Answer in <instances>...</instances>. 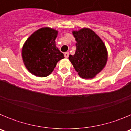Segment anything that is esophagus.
<instances>
[{"label": "esophagus", "mask_w": 131, "mask_h": 131, "mask_svg": "<svg viewBox=\"0 0 131 131\" xmlns=\"http://www.w3.org/2000/svg\"><path fill=\"white\" fill-rule=\"evenodd\" d=\"M64 56L66 58H68V56H69V52H65L64 53Z\"/></svg>", "instance_id": "obj_1"}]
</instances>
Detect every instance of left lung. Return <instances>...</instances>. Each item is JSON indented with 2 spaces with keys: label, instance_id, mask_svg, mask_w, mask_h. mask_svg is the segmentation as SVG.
I'll list each match as a JSON object with an SVG mask.
<instances>
[{
  "label": "left lung",
  "instance_id": "8db88e82",
  "mask_svg": "<svg viewBox=\"0 0 131 131\" xmlns=\"http://www.w3.org/2000/svg\"><path fill=\"white\" fill-rule=\"evenodd\" d=\"M76 52L69 60L78 75L83 79L95 77L106 66L107 50L100 37L92 29L83 28L73 31Z\"/></svg>",
  "mask_w": 131,
  "mask_h": 131
}]
</instances>
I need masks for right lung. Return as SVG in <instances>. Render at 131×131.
<instances>
[{"instance_id":"add662e5","label":"right lung","mask_w":131,"mask_h":131,"mask_svg":"<svg viewBox=\"0 0 131 131\" xmlns=\"http://www.w3.org/2000/svg\"><path fill=\"white\" fill-rule=\"evenodd\" d=\"M57 35L56 29L42 27L35 31L23 45V62L27 70L35 76L49 75L58 62L64 58L63 53L56 46Z\"/></svg>"}]
</instances>
